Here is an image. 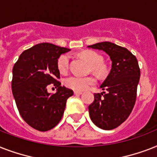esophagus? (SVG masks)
<instances>
[{
	"label": "esophagus",
	"instance_id": "1",
	"mask_svg": "<svg viewBox=\"0 0 157 157\" xmlns=\"http://www.w3.org/2000/svg\"><path fill=\"white\" fill-rule=\"evenodd\" d=\"M74 94H76V95L82 94V91H74Z\"/></svg>",
	"mask_w": 157,
	"mask_h": 157
}]
</instances>
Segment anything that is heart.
I'll return each mask as SVG.
<instances>
[{
  "instance_id": "heart-1",
  "label": "heart",
  "mask_w": 157,
  "mask_h": 157,
  "mask_svg": "<svg viewBox=\"0 0 157 157\" xmlns=\"http://www.w3.org/2000/svg\"><path fill=\"white\" fill-rule=\"evenodd\" d=\"M81 56L86 59L91 65V70L99 76H103L107 72V68L103 63V58L101 55L93 50H86L81 53ZM69 55L63 54L59 57L57 62V67L61 73H66L68 70ZM95 83V79L93 76H71L65 79L64 84L67 88L76 91H83L90 88Z\"/></svg>"
}]
</instances>
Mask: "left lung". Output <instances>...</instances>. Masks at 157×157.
I'll return each instance as SVG.
<instances>
[{"instance_id":"1","label":"left lung","mask_w":157,"mask_h":157,"mask_svg":"<svg viewBox=\"0 0 157 157\" xmlns=\"http://www.w3.org/2000/svg\"><path fill=\"white\" fill-rule=\"evenodd\" d=\"M109 55L112 69L100 86L103 92L94 94L89 106L91 121L96 126L110 130L121 124L129 117L135 104L140 69L136 57L126 48L104 41L89 45Z\"/></svg>"}]
</instances>
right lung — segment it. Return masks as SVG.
<instances>
[{
	"mask_svg": "<svg viewBox=\"0 0 157 157\" xmlns=\"http://www.w3.org/2000/svg\"><path fill=\"white\" fill-rule=\"evenodd\" d=\"M69 50L50 43L37 44L24 50L13 67L11 86L19 114L39 131H47L59 124L67 100L73 94L58 81V59ZM50 83L57 88L55 94L48 93Z\"/></svg>",
	"mask_w": 157,
	"mask_h": 157,
	"instance_id": "right-lung-1",
	"label": "right lung"
}]
</instances>
